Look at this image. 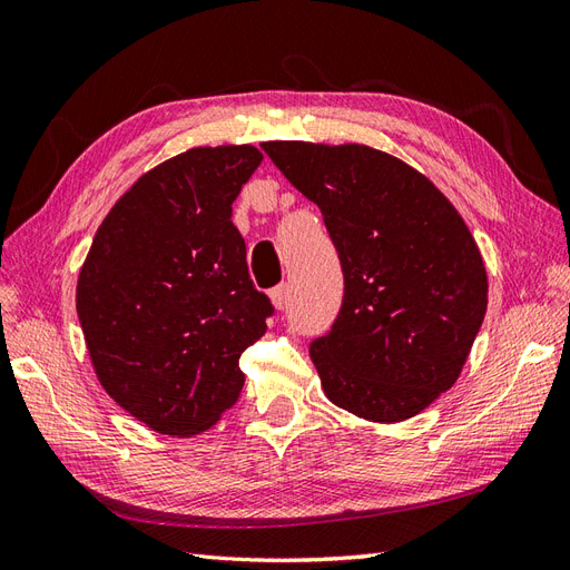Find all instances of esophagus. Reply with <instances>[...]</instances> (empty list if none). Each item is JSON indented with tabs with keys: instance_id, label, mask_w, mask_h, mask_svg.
Listing matches in <instances>:
<instances>
[{
	"instance_id": "1",
	"label": "esophagus",
	"mask_w": 570,
	"mask_h": 570,
	"mask_svg": "<svg viewBox=\"0 0 570 570\" xmlns=\"http://www.w3.org/2000/svg\"><path fill=\"white\" fill-rule=\"evenodd\" d=\"M268 297H271V302H273L275 308H285V306H287V299H289V287H287V283L278 285V287H273Z\"/></svg>"
}]
</instances>
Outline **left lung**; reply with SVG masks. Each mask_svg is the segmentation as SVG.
<instances>
[{
    "label": "left lung",
    "mask_w": 570,
    "mask_h": 570,
    "mask_svg": "<svg viewBox=\"0 0 570 570\" xmlns=\"http://www.w3.org/2000/svg\"><path fill=\"white\" fill-rule=\"evenodd\" d=\"M262 147L318 204L342 264V308L308 350L325 396L375 423L416 416L456 383L488 312V271L469 226L387 151Z\"/></svg>",
    "instance_id": "8db88e82"
}]
</instances>
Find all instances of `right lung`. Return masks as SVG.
I'll list each match as a JSON object with an SVG mask.
<instances>
[{
    "mask_svg": "<svg viewBox=\"0 0 570 570\" xmlns=\"http://www.w3.org/2000/svg\"><path fill=\"white\" fill-rule=\"evenodd\" d=\"M252 145L195 147L120 197L80 268L76 308L111 400L161 435H197L245 385L239 356L266 333L233 202L262 164Z\"/></svg>",
    "mask_w": 570,
    "mask_h": 570,
    "instance_id": "add662e5",
    "label": "right lung"
}]
</instances>
